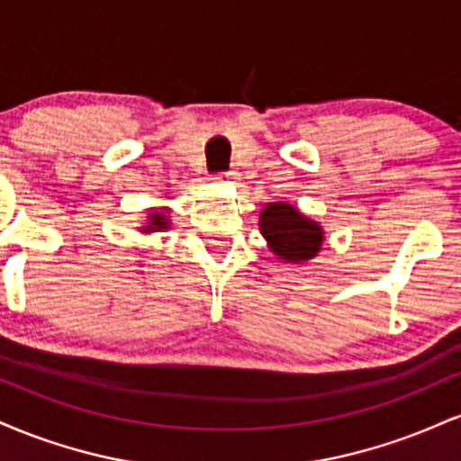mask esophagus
I'll return each mask as SVG.
<instances>
[{
  "instance_id": "1",
  "label": "esophagus",
  "mask_w": 461,
  "mask_h": 461,
  "mask_svg": "<svg viewBox=\"0 0 461 461\" xmlns=\"http://www.w3.org/2000/svg\"><path fill=\"white\" fill-rule=\"evenodd\" d=\"M238 177L236 171H230V173H221V176H216L214 179H219V182H234Z\"/></svg>"
}]
</instances>
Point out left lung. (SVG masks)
Here are the masks:
<instances>
[{
  "label": "left lung",
  "instance_id": "8db88e82",
  "mask_svg": "<svg viewBox=\"0 0 461 461\" xmlns=\"http://www.w3.org/2000/svg\"><path fill=\"white\" fill-rule=\"evenodd\" d=\"M260 234L275 258L285 264L314 260L325 242V231L319 221L299 212L288 201L264 205L260 212Z\"/></svg>",
  "mask_w": 461,
  "mask_h": 461
}]
</instances>
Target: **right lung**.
Returning a JSON list of instances; mask_svg holds the SVG:
<instances>
[{"label": "right lung", "instance_id": "right-lung-1", "mask_svg": "<svg viewBox=\"0 0 461 461\" xmlns=\"http://www.w3.org/2000/svg\"><path fill=\"white\" fill-rule=\"evenodd\" d=\"M168 208H151L149 216H147V223L139 227L142 234H153V231H167L171 230V219H168Z\"/></svg>", "mask_w": 461, "mask_h": 461}]
</instances>
